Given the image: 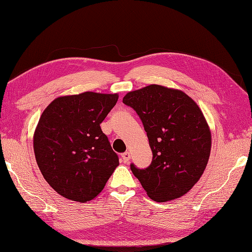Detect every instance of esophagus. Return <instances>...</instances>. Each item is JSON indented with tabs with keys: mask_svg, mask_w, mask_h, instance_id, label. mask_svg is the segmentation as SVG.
Instances as JSON below:
<instances>
[{
	"mask_svg": "<svg viewBox=\"0 0 252 252\" xmlns=\"http://www.w3.org/2000/svg\"><path fill=\"white\" fill-rule=\"evenodd\" d=\"M122 158H123L124 163L127 164L129 162V159H130V154H129L128 151H126V152H124V154H122Z\"/></svg>",
	"mask_w": 252,
	"mask_h": 252,
	"instance_id": "obj_1",
	"label": "esophagus"
}]
</instances>
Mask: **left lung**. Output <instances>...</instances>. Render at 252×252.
I'll return each instance as SVG.
<instances>
[{"label": "left lung", "instance_id": "1", "mask_svg": "<svg viewBox=\"0 0 252 252\" xmlns=\"http://www.w3.org/2000/svg\"><path fill=\"white\" fill-rule=\"evenodd\" d=\"M123 103L140 117L147 132L152 162L145 169L130 168L156 202L184 195L207 166L211 132L199 106L182 90L149 85L128 93Z\"/></svg>", "mask_w": 252, "mask_h": 252}]
</instances>
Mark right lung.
<instances>
[{"mask_svg": "<svg viewBox=\"0 0 252 252\" xmlns=\"http://www.w3.org/2000/svg\"><path fill=\"white\" fill-rule=\"evenodd\" d=\"M118 94L87 91L53 100L33 134V150L44 179L68 200H94L119 165L100 124L118 102Z\"/></svg>", "mask_w": 252, "mask_h": 252, "instance_id": "add662e5", "label": "right lung"}]
</instances>
